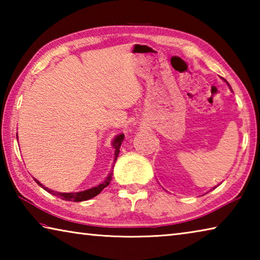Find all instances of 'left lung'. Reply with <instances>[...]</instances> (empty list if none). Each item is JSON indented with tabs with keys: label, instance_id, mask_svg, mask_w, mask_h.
Instances as JSON below:
<instances>
[{
	"label": "left lung",
	"instance_id": "8db88e82",
	"mask_svg": "<svg viewBox=\"0 0 260 260\" xmlns=\"http://www.w3.org/2000/svg\"><path fill=\"white\" fill-rule=\"evenodd\" d=\"M223 81H226V80H225V79H223ZM226 82H227V81H226ZM227 83H228V82H227ZM214 188H217V187H214ZM214 188H213V189H214Z\"/></svg>",
	"mask_w": 260,
	"mask_h": 260
}]
</instances>
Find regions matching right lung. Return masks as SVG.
I'll return each instance as SVG.
<instances>
[{"instance_id": "add662e5", "label": "right lung", "mask_w": 260, "mask_h": 260, "mask_svg": "<svg viewBox=\"0 0 260 260\" xmlns=\"http://www.w3.org/2000/svg\"><path fill=\"white\" fill-rule=\"evenodd\" d=\"M124 138H125L124 134H119V135H117L116 138H114L113 141H112V147L114 149L113 164H116L117 157H118V155H119V149H120L122 141H124ZM17 139H18V136H17ZM113 166L114 165H112V169H113ZM112 174L113 173H112V170H111V172L109 173V175H108L107 178H105V180H104L103 182H101L100 184H98V186H95V187H91L89 189H86V190L76 191V192H60V191L52 190V189H49L48 187L43 186V184L40 183V181H39V180H37V179H34V180H35V182H37L39 186L45 189L46 191L50 192L51 195L58 197V199H61V200H64V201H70V202H83V201L90 200V199H93V197L98 196L99 193L102 191L105 187H108L110 181H111V179H112Z\"/></svg>"}]
</instances>
